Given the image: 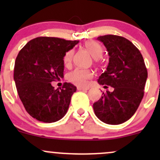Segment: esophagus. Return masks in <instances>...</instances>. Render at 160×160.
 I'll return each instance as SVG.
<instances>
[{
  "mask_svg": "<svg viewBox=\"0 0 160 160\" xmlns=\"http://www.w3.org/2000/svg\"><path fill=\"white\" fill-rule=\"evenodd\" d=\"M89 88V87H82V86H78V90H88Z\"/></svg>",
  "mask_w": 160,
  "mask_h": 160,
  "instance_id": "1",
  "label": "esophagus"
}]
</instances>
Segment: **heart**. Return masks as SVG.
<instances>
[{
	"label": "heart",
	"mask_w": 160,
	"mask_h": 160,
	"mask_svg": "<svg viewBox=\"0 0 160 160\" xmlns=\"http://www.w3.org/2000/svg\"><path fill=\"white\" fill-rule=\"evenodd\" d=\"M86 48L88 49L92 56L95 59H98L102 56L103 54V49L100 44L95 41H88L85 43ZM74 50L70 49L65 52L63 57V62L66 66L69 65L72 61L73 56H74ZM93 74L89 70L84 69H75L72 72L68 74V79L71 82L79 86H85L87 85L88 81L92 78Z\"/></svg>",
	"instance_id": "heart-1"
}]
</instances>
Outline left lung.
Here are the masks:
<instances>
[{"mask_svg":"<svg viewBox=\"0 0 160 160\" xmlns=\"http://www.w3.org/2000/svg\"><path fill=\"white\" fill-rule=\"evenodd\" d=\"M97 39L104 43L110 56L107 70L98 82L111 86L113 91L102 93L93 109L102 122L121 124L132 117L144 97L148 71L139 49L126 38L108 34Z\"/></svg>","mask_w":160,"mask_h":160,"instance_id":"obj_1","label":"left lung"}]
</instances>
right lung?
<instances>
[{"mask_svg": "<svg viewBox=\"0 0 160 160\" xmlns=\"http://www.w3.org/2000/svg\"><path fill=\"white\" fill-rule=\"evenodd\" d=\"M78 40L39 37L25 44L16 58L14 80L28 113L43 122L61 120L67 113L77 87L65 82L55 89L51 82L63 78V57Z\"/></svg>", "mask_w": 160, "mask_h": 160, "instance_id": "obj_1", "label": "right lung"}]
</instances>
